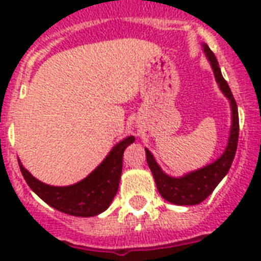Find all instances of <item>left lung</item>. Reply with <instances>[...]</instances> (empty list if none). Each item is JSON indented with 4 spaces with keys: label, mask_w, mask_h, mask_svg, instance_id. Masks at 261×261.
I'll return each mask as SVG.
<instances>
[{
    "label": "left lung",
    "mask_w": 261,
    "mask_h": 261,
    "mask_svg": "<svg viewBox=\"0 0 261 261\" xmlns=\"http://www.w3.org/2000/svg\"><path fill=\"white\" fill-rule=\"evenodd\" d=\"M203 51L210 61L219 89L222 90V93L229 98L231 107L230 135H229L227 146L223 151V154L217 161L207 165V167L200 168L198 171L190 172L181 177H171L167 173H164L163 169L159 167V164L155 163L153 154L147 149H145L147 165L153 173L160 195L168 202L178 204V206L199 204L215 190V187L218 186L221 180L226 176V173L230 169L231 163L234 160L236 150H237V143H239V110H237L236 100L231 94L230 88L222 77V73H221L218 61L215 58L214 53L210 50V47L207 44H203Z\"/></svg>",
    "instance_id": "1"
}]
</instances>
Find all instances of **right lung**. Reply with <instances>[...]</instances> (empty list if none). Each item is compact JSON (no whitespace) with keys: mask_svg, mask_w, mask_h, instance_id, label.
I'll use <instances>...</instances> for the list:
<instances>
[{"mask_svg":"<svg viewBox=\"0 0 261 261\" xmlns=\"http://www.w3.org/2000/svg\"><path fill=\"white\" fill-rule=\"evenodd\" d=\"M134 141L135 138L131 135L120 141L88 177L73 186H48L35 178L20 161L18 165L31 190L55 210L74 217H94L110 207L118 192L123 153Z\"/></svg>","mask_w":261,"mask_h":261,"instance_id":"right-lung-1","label":"right lung"}]
</instances>
